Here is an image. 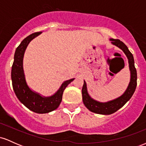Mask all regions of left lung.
<instances>
[{"mask_svg":"<svg viewBox=\"0 0 146 146\" xmlns=\"http://www.w3.org/2000/svg\"><path fill=\"white\" fill-rule=\"evenodd\" d=\"M110 40L111 41L112 44L121 48L128 58L130 71V80L128 88L123 95L115 100L107 102H100L90 98L87 90L86 82L84 81V85L82 89L84 104L90 111L101 115H110L121 108L132 98L137 87V70L135 68V61L131 52L129 51L126 45L119 40L110 38Z\"/></svg>","mask_w":146,"mask_h":146,"instance_id":"obj_1","label":"left lung"}]
</instances>
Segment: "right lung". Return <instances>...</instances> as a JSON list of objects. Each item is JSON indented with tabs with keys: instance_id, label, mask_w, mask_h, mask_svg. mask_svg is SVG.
<instances>
[{
	"instance_id": "obj_1",
	"label": "right lung",
	"mask_w": 146,
	"mask_h": 146,
	"mask_svg": "<svg viewBox=\"0 0 146 146\" xmlns=\"http://www.w3.org/2000/svg\"><path fill=\"white\" fill-rule=\"evenodd\" d=\"M41 33L36 32L29 35L16 48L14 63L11 67V80L13 89L19 101L31 111L43 114L48 113L58 108L62 100L64 90L75 78L64 82L58 91L50 97L42 96L39 93L33 91L28 86L23 70L25 51L30 42Z\"/></svg>"
}]
</instances>
